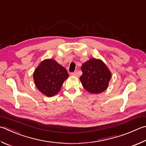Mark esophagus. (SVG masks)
Masks as SVG:
<instances>
[{"mask_svg": "<svg viewBox=\"0 0 146 146\" xmlns=\"http://www.w3.org/2000/svg\"><path fill=\"white\" fill-rule=\"evenodd\" d=\"M71 75L72 76H78V74L77 71H75V72H73V73H71Z\"/></svg>", "mask_w": 146, "mask_h": 146, "instance_id": "obj_1", "label": "esophagus"}]
</instances>
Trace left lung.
I'll return each instance as SVG.
<instances>
[{
    "instance_id": "1",
    "label": "left lung",
    "mask_w": 146,
    "mask_h": 146,
    "mask_svg": "<svg viewBox=\"0 0 146 146\" xmlns=\"http://www.w3.org/2000/svg\"><path fill=\"white\" fill-rule=\"evenodd\" d=\"M80 80L84 89L92 94L105 91L111 78V72L102 60L90 59L82 64Z\"/></svg>"
}]
</instances>
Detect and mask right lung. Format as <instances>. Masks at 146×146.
Returning a JSON list of instances; mask_svg holds the SVG:
<instances>
[{
	"label": "right lung",
	"instance_id": "right-lung-1",
	"mask_svg": "<svg viewBox=\"0 0 146 146\" xmlns=\"http://www.w3.org/2000/svg\"><path fill=\"white\" fill-rule=\"evenodd\" d=\"M68 77L67 70L54 59L44 60L33 74L36 87L48 97L57 94Z\"/></svg>",
	"mask_w": 146,
	"mask_h": 146
}]
</instances>
